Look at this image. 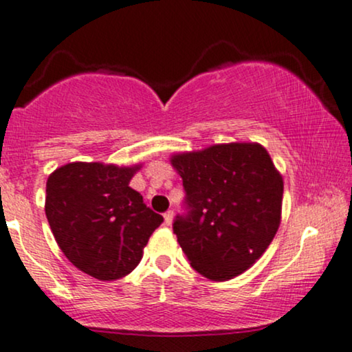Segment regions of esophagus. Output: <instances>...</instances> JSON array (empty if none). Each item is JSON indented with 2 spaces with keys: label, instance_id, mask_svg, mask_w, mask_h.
<instances>
[{
  "label": "esophagus",
  "instance_id": "34e87169",
  "mask_svg": "<svg viewBox=\"0 0 352 352\" xmlns=\"http://www.w3.org/2000/svg\"><path fill=\"white\" fill-rule=\"evenodd\" d=\"M164 219H165V224H168V226H170L173 221V210H168L167 213L164 214Z\"/></svg>",
  "mask_w": 352,
  "mask_h": 352
}]
</instances>
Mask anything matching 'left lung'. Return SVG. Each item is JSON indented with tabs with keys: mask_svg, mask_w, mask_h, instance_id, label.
<instances>
[{
	"mask_svg": "<svg viewBox=\"0 0 352 352\" xmlns=\"http://www.w3.org/2000/svg\"><path fill=\"white\" fill-rule=\"evenodd\" d=\"M185 213L173 221L182 251L210 280H230L256 262L280 224L283 180L256 142L217 144L172 155Z\"/></svg>",
	"mask_w": 352,
	"mask_h": 352,
	"instance_id": "8db88e82",
	"label": "left lung"
}]
</instances>
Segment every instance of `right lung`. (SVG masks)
<instances>
[{"mask_svg": "<svg viewBox=\"0 0 352 352\" xmlns=\"http://www.w3.org/2000/svg\"><path fill=\"white\" fill-rule=\"evenodd\" d=\"M139 168L72 162L47 179L45 217L54 238L75 267L98 280L133 272L164 221L129 187Z\"/></svg>", "mask_w": 352, "mask_h": 352, "instance_id": "obj_1", "label": "right lung"}]
</instances>
